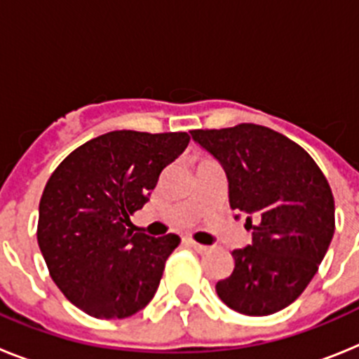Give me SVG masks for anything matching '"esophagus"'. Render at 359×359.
Here are the masks:
<instances>
[{"mask_svg":"<svg viewBox=\"0 0 359 359\" xmlns=\"http://www.w3.org/2000/svg\"><path fill=\"white\" fill-rule=\"evenodd\" d=\"M187 244H189V246H192V248L196 250V252H199V253H205V252H208V246H205V244H199V243H196L194 239H187Z\"/></svg>","mask_w":359,"mask_h":359,"instance_id":"obj_1","label":"esophagus"}]
</instances>
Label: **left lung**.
I'll return each mask as SVG.
<instances>
[{"label": "left lung", "mask_w": 359, "mask_h": 359, "mask_svg": "<svg viewBox=\"0 0 359 359\" xmlns=\"http://www.w3.org/2000/svg\"><path fill=\"white\" fill-rule=\"evenodd\" d=\"M190 135L223 167L231 210L246 215L252 230V244L231 252L233 271L215 291L241 315H273L302 294L327 253L334 233L331 187L300 145L264 126Z\"/></svg>", "instance_id": "1"}]
</instances>
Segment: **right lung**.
Instances as JSON below:
<instances>
[{
	"label": "right lung",
	"instance_id": "add662e5",
	"mask_svg": "<svg viewBox=\"0 0 359 359\" xmlns=\"http://www.w3.org/2000/svg\"><path fill=\"white\" fill-rule=\"evenodd\" d=\"M187 133L111 131L53 170L39 203L37 243L53 282L95 318H128L160 286L180 237L133 231L161 170L187 149Z\"/></svg>",
	"mask_w": 359,
	"mask_h": 359
}]
</instances>
